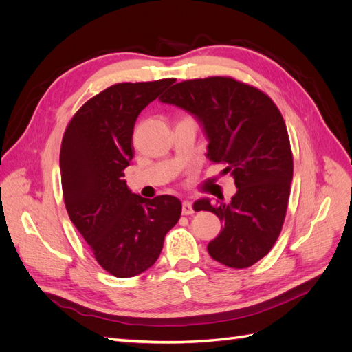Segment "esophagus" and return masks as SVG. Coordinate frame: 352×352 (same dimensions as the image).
<instances>
[{
	"label": "esophagus",
	"instance_id": "esophagus-1",
	"mask_svg": "<svg viewBox=\"0 0 352 352\" xmlns=\"http://www.w3.org/2000/svg\"><path fill=\"white\" fill-rule=\"evenodd\" d=\"M182 214H184V216H190V214H194L192 204H190L189 201H184V204H182Z\"/></svg>",
	"mask_w": 352,
	"mask_h": 352
}]
</instances>
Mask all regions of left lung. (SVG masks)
Masks as SVG:
<instances>
[{"mask_svg": "<svg viewBox=\"0 0 352 352\" xmlns=\"http://www.w3.org/2000/svg\"><path fill=\"white\" fill-rule=\"evenodd\" d=\"M160 101L188 111L202 127L207 157L226 163L238 188L230 202H194L211 211L223 230L208 254L232 269H245L269 254L278 239L291 194L294 162L280 111L257 88L232 78H207L173 85Z\"/></svg>", "mask_w": 352, "mask_h": 352, "instance_id": "left-lung-1", "label": "left lung"}]
</instances>
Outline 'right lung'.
I'll return each instance as SVG.
<instances>
[{"mask_svg":"<svg viewBox=\"0 0 352 352\" xmlns=\"http://www.w3.org/2000/svg\"><path fill=\"white\" fill-rule=\"evenodd\" d=\"M173 82L113 85L82 105L63 136L60 170L69 217L116 278L150 269L182 212L179 198L146 199L123 180L138 116Z\"/></svg>","mask_w":352,"mask_h":352,"instance_id":"right-lung-1","label":"right lung"}]
</instances>
